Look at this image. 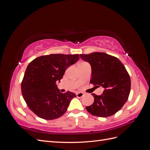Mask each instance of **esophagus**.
I'll list each match as a JSON object with an SVG mask.
<instances>
[{
    "mask_svg": "<svg viewBox=\"0 0 150 150\" xmlns=\"http://www.w3.org/2000/svg\"><path fill=\"white\" fill-rule=\"evenodd\" d=\"M84 96V93H76V96L78 98H82Z\"/></svg>",
    "mask_w": 150,
    "mask_h": 150,
    "instance_id": "obj_1",
    "label": "esophagus"
}]
</instances>
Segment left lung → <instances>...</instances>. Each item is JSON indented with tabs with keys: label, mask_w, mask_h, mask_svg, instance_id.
Here are the masks:
<instances>
[{
	"label": "left lung",
	"mask_w": 150,
	"mask_h": 150,
	"mask_svg": "<svg viewBox=\"0 0 150 150\" xmlns=\"http://www.w3.org/2000/svg\"><path fill=\"white\" fill-rule=\"evenodd\" d=\"M80 57L91 66L90 83L104 88L100 96L92 93L94 103L86 109L98 117L115 115L128 100L130 93L131 79L125 66L117 57L104 52L80 54Z\"/></svg>",
	"instance_id": "8db88e82"
}]
</instances>
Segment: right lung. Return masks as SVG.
Here are the masks:
<instances>
[{
  "instance_id": "obj_1",
  "label": "right lung",
  "mask_w": 150,
  "mask_h": 150,
  "mask_svg": "<svg viewBox=\"0 0 150 150\" xmlns=\"http://www.w3.org/2000/svg\"><path fill=\"white\" fill-rule=\"evenodd\" d=\"M79 58V54H52L35 58L27 67L21 83L22 94L27 105L38 117L51 120L66 112L76 96L70 91L61 93L56 83Z\"/></svg>"
}]
</instances>
